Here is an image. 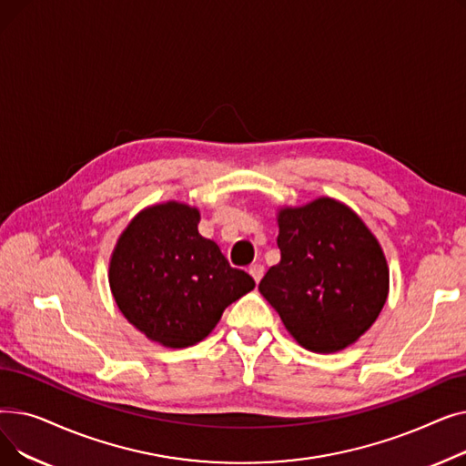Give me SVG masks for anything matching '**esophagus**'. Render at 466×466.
Here are the masks:
<instances>
[{
    "mask_svg": "<svg viewBox=\"0 0 466 466\" xmlns=\"http://www.w3.org/2000/svg\"><path fill=\"white\" fill-rule=\"evenodd\" d=\"M249 274H251V278L258 283V281L262 279V276H264V266H262V264H253V266L249 268Z\"/></svg>",
    "mask_w": 466,
    "mask_h": 466,
    "instance_id": "34e87169",
    "label": "esophagus"
}]
</instances>
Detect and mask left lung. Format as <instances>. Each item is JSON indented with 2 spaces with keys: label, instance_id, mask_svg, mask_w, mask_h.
Returning <instances> with one entry per match:
<instances>
[{
  "label": "left lung",
  "instance_id": "8db88e82",
  "mask_svg": "<svg viewBox=\"0 0 466 466\" xmlns=\"http://www.w3.org/2000/svg\"><path fill=\"white\" fill-rule=\"evenodd\" d=\"M281 260L258 290L289 334L313 353L350 348L389 297V266L378 238L344 202L321 196L278 208Z\"/></svg>",
  "mask_w": 466,
  "mask_h": 466
}]
</instances>
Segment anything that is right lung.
Listing matches in <instances>:
<instances>
[{
    "instance_id": "add662e5",
    "label": "right lung",
    "mask_w": 466,
    "mask_h": 466,
    "mask_svg": "<svg viewBox=\"0 0 466 466\" xmlns=\"http://www.w3.org/2000/svg\"><path fill=\"white\" fill-rule=\"evenodd\" d=\"M198 208L169 200L141 209L109 258L113 299L147 339L169 350L198 344L223 311L255 289L215 241L198 232Z\"/></svg>"
}]
</instances>
